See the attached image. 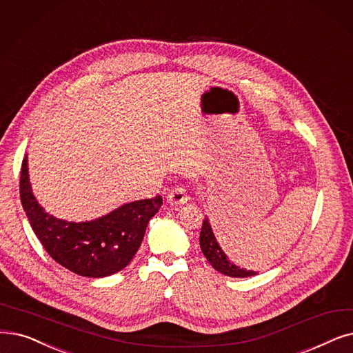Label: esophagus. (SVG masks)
<instances>
[{"mask_svg": "<svg viewBox=\"0 0 353 353\" xmlns=\"http://www.w3.org/2000/svg\"><path fill=\"white\" fill-rule=\"evenodd\" d=\"M189 199H190V197H189L186 189L181 188V186L173 188V189L170 190V193L167 194V202L170 203V205H173V206L186 203V202L189 201Z\"/></svg>", "mask_w": 353, "mask_h": 353, "instance_id": "esophagus-1", "label": "esophagus"}]
</instances>
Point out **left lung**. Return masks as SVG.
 Listing matches in <instances>:
<instances>
[{
  "instance_id": "8db88e82",
  "label": "left lung",
  "mask_w": 353,
  "mask_h": 353,
  "mask_svg": "<svg viewBox=\"0 0 353 353\" xmlns=\"http://www.w3.org/2000/svg\"><path fill=\"white\" fill-rule=\"evenodd\" d=\"M199 241H201V248H202L203 255L206 256L209 264L216 271L228 275V277H236V279L252 277V275L256 274L255 271L241 268V267L235 265L234 263L229 261V258L222 251L216 238H214V235L212 232V228H210L208 218L203 219L202 231H201V236H199Z\"/></svg>"
}]
</instances>
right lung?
<instances>
[{
  "instance_id": "1",
  "label": "right lung",
  "mask_w": 353,
  "mask_h": 353,
  "mask_svg": "<svg viewBox=\"0 0 353 353\" xmlns=\"http://www.w3.org/2000/svg\"><path fill=\"white\" fill-rule=\"evenodd\" d=\"M20 199L43 248L69 271L89 279L108 277L125 268L143 242L147 223L163 197L131 202L90 222L57 219L39 205L28 180L27 157L21 164Z\"/></svg>"
}]
</instances>
